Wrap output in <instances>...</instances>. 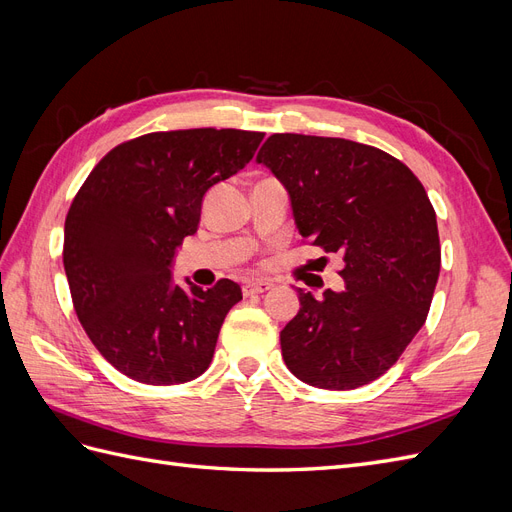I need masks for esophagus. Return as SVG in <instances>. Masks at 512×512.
I'll return each mask as SVG.
<instances>
[{
	"label": "esophagus",
	"mask_w": 512,
	"mask_h": 512,
	"mask_svg": "<svg viewBox=\"0 0 512 512\" xmlns=\"http://www.w3.org/2000/svg\"><path fill=\"white\" fill-rule=\"evenodd\" d=\"M271 288H273L271 282H250V284L243 286V294H245V297H252V294H262V292H267Z\"/></svg>",
	"instance_id": "obj_1"
}]
</instances>
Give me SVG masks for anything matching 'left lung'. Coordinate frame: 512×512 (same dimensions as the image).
I'll list each match as a JSON object with an SVG mask.
<instances>
[{
    "label": "left lung",
    "mask_w": 512,
    "mask_h": 512,
    "mask_svg": "<svg viewBox=\"0 0 512 512\" xmlns=\"http://www.w3.org/2000/svg\"><path fill=\"white\" fill-rule=\"evenodd\" d=\"M256 160L286 185L303 243L344 260V292L299 290V314L280 333L284 363L318 389L374 382L421 331L438 284L440 235L423 183L346 138L271 134Z\"/></svg>",
    "instance_id": "1"
}]
</instances>
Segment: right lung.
<instances>
[{
	"label": "right lung",
	"mask_w": 512,
	"mask_h": 512,
	"mask_svg": "<svg viewBox=\"0 0 512 512\" xmlns=\"http://www.w3.org/2000/svg\"><path fill=\"white\" fill-rule=\"evenodd\" d=\"M262 138L230 128L143 134L108 151L76 192L64 228L72 305L123 376L183 384L209 367L241 288L218 280L183 290L168 267L196 232L207 190L237 175Z\"/></svg>",
	"instance_id": "1"
}]
</instances>
